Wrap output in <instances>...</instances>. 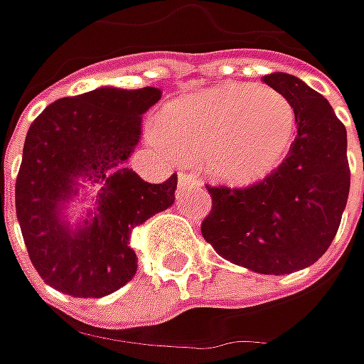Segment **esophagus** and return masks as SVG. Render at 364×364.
Returning <instances> with one entry per match:
<instances>
[{"label": "esophagus", "instance_id": "esophagus-1", "mask_svg": "<svg viewBox=\"0 0 364 364\" xmlns=\"http://www.w3.org/2000/svg\"><path fill=\"white\" fill-rule=\"evenodd\" d=\"M178 186H180L182 190H188V188H198V186H203V184H200V180H198L194 174L180 172V174H178Z\"/></svg>", "mask_w": 364, "mask_h": 364}]
</instances>
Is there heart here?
Here are the masks:
<instances>
[{
	"mask_svg": "<svg viewBox=\"0 0 364 364\" xmlns=\"http://www.w3.org/2000/svg\"><path fill=\"white\" fill-rule=\"evenodd\" d=\"M294 133V107L282 92L225 82L166 107L151 139L166 151L198 158L220 182L243 186L272 174Z\"/></svg>",
	"mask_w": 364,
	"mask_h": 364,
	"instance_id": "b5f03b06",
	"label": "heart"
}]
</instances>
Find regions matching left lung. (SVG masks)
Returning a JSON list of instances; mask_svg holds the SVG:
<instances>
[{
	"label": "left lung",
	"mask_w": 364,
	"mask_h": 364,
	"mask_svg": "<svg viewBox=\"0 0 364 364\" xmlns=\"http://www.w3.org/2000/svg\"><path fill=\"white\" fill-rule=\"evenodd\" d=\"M263 80L294 107L298 137L263 182L243 190L208 188L213 213L203 220V237L239 267L286 275L316 263L338 231L350 190L346 129L301 78L272 73Z\"/></svg>",
	"instance_id": "left-lung-1"
}]
</instances>
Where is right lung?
I'll return each instance as SVG.
<instances>
[{"label":"right lung","mask_w":364,"mask_h":364,"mask_svg":"<svg viewBox=\"0 0 364 364\" xmlns=\"http://www.w3.org/2000/svg\"><path fill=\"white\" fill-rule=\"evenodd\" d=\"M160 99L156 87H99L54 101L30 125L16 215L36 272L50 287L103 298L137 272L132 231L176 200V174L149 184L127 168L141 139V115ZM92 186L95 197L80 196ZM85 200L92 204L75 218L74 203Z\"/></svg>","instance_id":"add662e5"}]
</instances>
